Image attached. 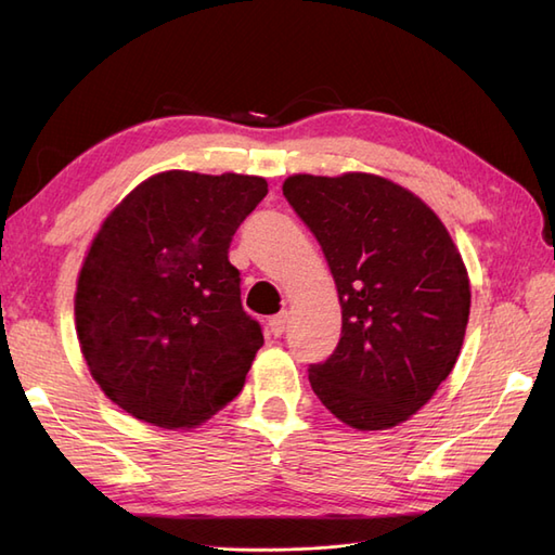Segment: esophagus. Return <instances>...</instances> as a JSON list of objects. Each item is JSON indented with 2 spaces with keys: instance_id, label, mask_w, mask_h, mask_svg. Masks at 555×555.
<instances>
[{
  "instance_id": "1",
  "label": "esophagus",
  "mask_w": 555,
  "mask_h": 555,
  "mask_svg": "<svg viewBox=\"0 0 555 555\" xmlns=\"http://www.w3.org/2000/svg\"><path fill=\"white\" fill-rule=\"evenodd\" d=\"M286 324H288V314L281 312V314L271 317V320H269V332L274 334V336H281V334L286 332Z\"/></svg>"
}]
</instances>
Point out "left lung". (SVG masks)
<instances>
[{"label": "left lung", "mask_w": 555, "mask_h": 555, "mask_svg": "<svg viewBox=\"0 0 555 555\" xmlns=\"http://www.w3.org/2000/svg\"><path fill=\"white\" fill-rule=\"evenodd\" d=\"M284 195L322 245L344 322L334 356L310 367L312 391L352 429H391L429 403L463 348V257L436 211L384 176L293 173Z\"/></svg>", "instance_id": "8db88e82"}]
</instances>
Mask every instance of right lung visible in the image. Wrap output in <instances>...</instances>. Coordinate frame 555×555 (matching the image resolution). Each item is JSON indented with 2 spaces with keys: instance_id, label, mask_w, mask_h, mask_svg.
<instances>
[{
  "instance_id": "1",
  "label": "right lung",
  "mask_w": 555,
  "mask_h": 555,
  "mask_svg": "<svg viewBox=\"0 0 555 555\" xmlns=\"http://www.w3.org/2000/svg\"><path fill=\"white\" fill-rule=\"evenodd\" d=\"M264 195L262 176L171 169L102 221L78 271L76 334L128 415L195 429L243 391L264 336L243 312L229 245Z\"/></svg>"
}]
</instances>
